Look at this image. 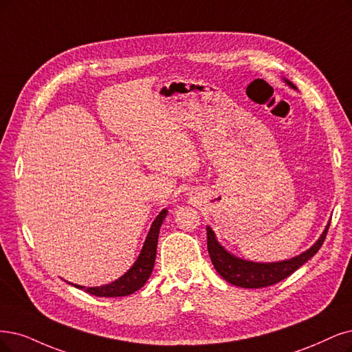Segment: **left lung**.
<instances>
[{
	"mask_svg": "<svg viewBox=\"0 0 352 352\" xmlns=\"http://www.w3.org/2000/svg\"><path fill=\"white\" fill-rule=\"evenodd\" d=\"M285 82H287L290 87L296 88L290 81H285ZM328 229H329V225L322 233L319 241L311 246L310 250L292 259H287V261H280V263L261 264V263L243 261L241 258L230 255L223 246L216 241L214 233L209 226H207V250H209V255L216 271L228 283L243 289H261L287 278L296 270H298L305 263H307L309 259L320 250V246L324 242V238H327Z\"/></svg>",
	"mask_w": 352,
	"mask_h": 352,
	"instance_id": "obj_1",
	"label": "left lung"
}]
</instances>
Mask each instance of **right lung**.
Returning <instances> with one entry per match:
<instances>
[{
	"label": "right lung",
	"instance_id": "add662e5",
	"mask_svg": "<svg viewBox=\"0 0 352 352\" xmlns=\"http://www.w3.org/2000/svg\"><path fill=\"white\" fill-rule=\"evenodd\" d=\"M166 216V210L164 209L151 226V230L148 233V238L143 243V248L140 255L138 256V261L133 264L124 276H122L119 280H116L107 285H101V287H82V285H76L78 289H84L87 293L98 296V297H122L129 296L135 292H138L140 287L145 285L148 278L152 274L155 256H156V245H158V235L160 228Z\"/></svg>",
	"mask_w": 352,
	"mask_h": 352
}]
</instances>
